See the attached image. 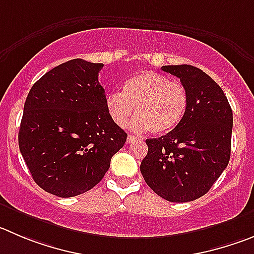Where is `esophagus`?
Masks as SVG:
<instances>
[{
	"label": "esophagus",
	"mask_w": 254,
	"mask_h": 254,
	"mask_svg": "<svg viewBox=\"0 0 254 254\" xmlns=\"http://www.w3.org/2000/svg\"><path fill=\"white\" fill-rule=\"evenodd\" d=\"M135 139H136V138H135L134 135H127V143H129V144H131L132 141H135Z\"/></svg>",
	"instance_id": "esophagus-1"
}]
</instances>
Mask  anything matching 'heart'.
<instances>
[{
	"label": "heart",
	"mask_w": 254,
	"mask_h": 254,
	"mask_svg": "<svg viewBox=\"0 0 254 254\" xmlns=\"http://www.w3.org/2000/svg\"><path fill=\"white\" fill-rule=\"evenodd\" d=\"M106 110L115 124L125 125L132 111L134 130H151L158 135L174 129L186 114L188 91L183 84L172 81L163 73L144 71L125 81L123 92L106 96Z\"/></svg>",
	"instance_id": "heart-1"
}]
</instances>
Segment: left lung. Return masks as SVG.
Returning <instances> with one entry per match:
<instances>
[{
  "instance_id": "8db88e82",
  "label": "left lung",
  "mask_w": 254,
  "mask_h": 254,
  "mask_svg": "<svg viewBox=\"0 0 254 254\" xmlns=\"http://www.w3.org/2000/svg\"><path fill=\"white\" fill-rule=\"evenodd\" d=\"M181 79L188 106L181 123L158 139H146L140 164L144 181L169 202H191L204 195L228 165L233 113L219 85L191 65L162 66Z\"/></svg>"
}]
</instances>
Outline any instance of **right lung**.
I'll return each mask as SVG.
<instances>
[{
  "instance_id": "add662e5",
  "label": "right lung",
  "mask_w": 254,
  "mask_h": 254,
  "mask_svg": "<svg viewBox=\"0 0 254 254\" xmlns=\"http://www.w3.org/2000/svg\"><path fill=\"white\" fill-rule=\"evenodd\" d=\"M103 64L73 59L46 72L23 106L18 146L37 186L61 198L94 188L127 134L106 110Z\"/></svg>"
}]
</instances>
